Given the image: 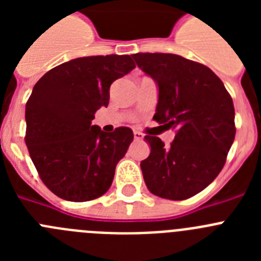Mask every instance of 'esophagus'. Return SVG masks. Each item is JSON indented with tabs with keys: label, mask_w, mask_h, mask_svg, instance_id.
I'll return each instance as SVG.
<instances>
[{
	"label": "esophagus",
	"mask_w": 261,
	"mask_h": 261,
	"mask_svg": "<svg viewBox=\"0 0 261 261\" xmlns=\"http://www.w3.org/2000/svg\"><path fill=\"white\" fill-rule=\"evenodd\" d=\"M133 135H135V140H136V141H140V140H142V138H144L142 133L138 132V130H135V132H133Z\"/></svg>",
	"instance_id": "esophagus-1"
}]
</instances>
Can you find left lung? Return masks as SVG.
Listing matches in <instances>:
<instances>
[{"mask_svg":"<svg viewBox=\"0 0 261 261\" xmlns=\"http://www.w3.org/2000/svg\"><path fill=\"white\" fill-rule=\"evenodd\" d=\"M136 64L158 86L153 119L176 128L168 147L145 136L150 154L141 162L147 190L168 200L201 192L222 170L234 142L232 99L208 66L172 53H136Z\"/></svg>","mask_w":261,"mask_h":261,"instance_id":"obj_1","label":"left lung"}]
</instances>
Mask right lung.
I'll use <instances>...</instances> for the list:
<instances>
[{
    "instance_id": "1",
    "label": "right lung",
    "mask_w": 261,
    "mask_h": 261,
    "mask_svg": "<svg viewBox=\"0 0 261 261\" xmlns=\"http://www.w3.org/2000/svg\"><path fill=\"white\" fill-rule=\"evenodd\" d=\"M136 68L129 55L70 60L47 71L26 103V145L41 180L68 201L100 197L133 141L130 128L91 125L107 107L110 86Z\"/></svg>"
}]
</instances>
